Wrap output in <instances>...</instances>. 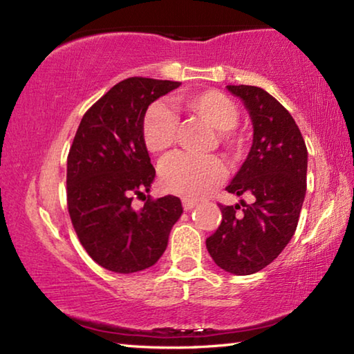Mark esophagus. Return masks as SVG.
<instances>
[{
    "label": "esophagus",
    "mask_w": 354,
    "mask_h": 354,
    "mask_svg": "<svg viewBox=\"0 0 354 354\" xmlns=\"http://www.w3.org/2000/svg\"><path fill=\"white\" fill-rule=\"evenodd\" d=\"M196 205H198V203H196L195 200H190V198H184L183 200L184 211H192V209H194Z\"/></svg>",
    "instance_id": "34e87169"
}]
</instances>
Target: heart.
<instances>
[{"label":"heart","instance_id":"1","mask_svg":"<svg viewBox=\"0 0 354 354\" xmlns=\"http://www.w3.org/2000/svg\"><path fill=\"white\" fill-rule=\"evenodd\" d=\"M178 104L189 117H195L218 131V142L231 153H241L243 137L237 131L241 118L239 104L226 93L205 88L178 97ZM178 120L162 103L148 107L142 122L143 143L149 153L164 154L175 145ZM226 170L218 158H192L178 154L160 165V183L164 189L184 198H201L223 183Z\"/></svg>","mask_w":354,"mask_h":354}]
</instances>
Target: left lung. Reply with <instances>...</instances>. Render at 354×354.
Returning <instances> with one entry per match:
<instances>
[{"label": "left lung", "instance_id": "8db88e82", "mask_svg": "<svg viewBox=\"0 0 354 354\" xmlns=\"http://www.w3.org/2000/svg\"><path fill=\"white\" fill-rule=\"evenodd\" d=\"M253 122V145L226 190L253 201L220 205L221 223L206 239L209 254L223 270L251 274L279 256L297 230L306 194L308 149L289 111L261 87L227 86Z\"/></svg>", "mask_w": 354, "mask_h": 354}]
</instances>
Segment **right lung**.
I'll use <instances>...</instances> for the list:
<instances>
[{
  "mask_svg": "<svg viewBox=\"0 0 354 354\" xmlns=\"http://www.w3.org/2000/svg\"><path fill=\"white\" fill-rule=\"evenodd\" d=\"M181 86L134 76L115 84L82 115L67 158V206L84 250L101 267L134 273L164 254L181 200L143 195L156 170L142 137L148 106ZM144 196V207L130 205Z\"/></svg>",
  "mask_w": 354,
  "mask_h": 354,
  "instance_id": "1",
  "label": "right lung"
}]
</instances>
